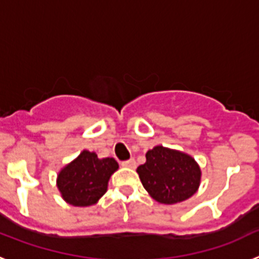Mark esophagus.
<instances>
[{"instance_id": "1", "label": "esophagus", "mask_w": 259, "mask_h": 259, "mask_svg": "<svg viewBox=\"0 0 259 259\" xmlns=\"http://www.w3.org/2000/svg\"><path fill=\"white\" fill-rule=\"evenodd\" d=\"M122 166L127 167V168H135V167H136V161H135L134 158H131V159H128V161H123Z\"/></svg>"}]
</instances>
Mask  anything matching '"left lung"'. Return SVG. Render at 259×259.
Here are the masks:
<instances>
[{"label":"left lung","mask_w":259,"mask_h":259,"mask_svg":"<svg viewBox=\"0 0 259 259\" xmlns=\"http://www.w3.org/2000/svg\"><path fill=\"white\" fill-rule=\"evenodd\" d=\"M145 157L146 162L136 171L144 188L157 202L179 203L198 191L202 172L193 157L162 145L148 150Z\"/></svg>","instance_id":"left-lung-1"}]
</instances>
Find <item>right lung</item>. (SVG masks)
Masks as SVG:
<instances>
[{"label": "right lung", "instance_id": "add662e5", "mask_svg": "<svg viewBox=\"0 0 259 259\" xmlns=\"http://www.w3.org/2000/svg\"><path fill=\"white\" fill-rule=\"evenodd\" d=\"M118 168L114 158H98L95 152L83 150L62 167L57 175V188L72 206H92L106 193L110 176Z\"/></svg>", "mask_w": 259, "mask_h": 259}]
</instances>
